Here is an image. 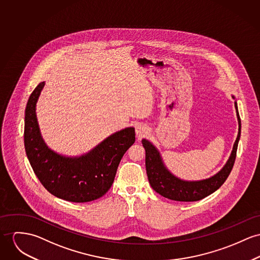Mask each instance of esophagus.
Returning <instances> with one entry per match:
<instances>
[{"mask_svg":"<svg viewBox=\"0 0 260 260\" xmlns=\"http://www.w3.org/2000/svg\"><path fill=\"white\" fill-rule=\"evenodd\" d=\"M136 133H137V136H138L139 138H142V137L145 135V133H146V129H145L144 125L138 124V125L136 126Z\"/></svg>","mask_w":260,"mask_h":260,"instance_id":"1","label":"esophagus"}]
</instances>
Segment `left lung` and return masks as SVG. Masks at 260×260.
I'll list each match as a JSON object with an SVG mask.
<instances>
[{"label":"left lung","instance_id":"obj_1","mask_svg":"<svg viewBox=\"0 0 260 260\" xmlns=\"http://www.w3.org/2000/svg\"><path fill=\"white\" fill-rule=\"evenodd\" d=\"M237 116L239 120V135L234 144L232 154L226 164L219 173L209 179L202 181H183L171 174L164 166L157 149L146 140H142V145L145 148V167L150 186L161 196L170 200L180 202H194L204 199L217 191L229 177L237 156L238 144L240 138V114L237 102H235Z\"/></svg>","mask_w":260,"mask_h":260}]
</instances>
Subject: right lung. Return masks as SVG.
<instances>
[{
	"label": "right lung",
	"instance_id": "1",
	"mask_svg": "<svg viewBox=\"0 0 260 260\" xmlns=\"http://www.w3.org/2000/svg\"><path fill=\"white\" fill-rule=\"evenodd\" d=\"M44 82L30 94L24 115V147L43 187L63 200L85 203L99 199L111 188L120 159L136 141L134 127L110 136L80 157H65L50 150L40 136L36 105Z\"/></svg>",
	"mask_w": 260,
	"mask_h": 260
}]
</instances>
